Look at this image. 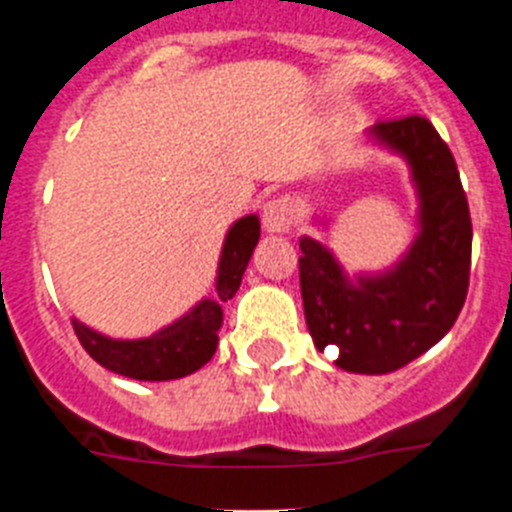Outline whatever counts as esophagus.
<instances>
[{
    "instance_id": "1",
    "label": "esophagus",
    "mask_w": 512,
    "mask_h": 512,
    "mask_svg": "<svg viewBox=\"0 0 512 512\" xmlns=\"http://www.w3.org/2000/svg\"><path fill=\"white\" fill-rule=\"evenodd\" d=\"M261 220H264V228L269 230V233H287V230H292V225H295V207H292V202H289L287 197L269 200L264 205Z\"/></svg>"
}]
</instances>
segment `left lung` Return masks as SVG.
<instances>
[{
    "label": "left lung",
    "mask_w": 512,
    "mask_h": 512,
    "mask_svg": "<svg viewBox=\"0 0 512 512\" xmlns=\"http://www.w3.org/2000/svg\"><path fill=\"white\" fill-rule=\"evenodd\" d=\"M413 166L420 192L418 241L384 277H343L320 243L300 241V289L310 336L338 348L336 366L356 374L402 369L441 341L459 318L472 269V217L454 153L431 120L392 117L374 128Z\"/></svg>",
    "instance_id": "obj_1"
}]
</instances>
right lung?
<instances>
[{"label": "right lung", "mask_w": 512, "mask_h": 512, "mask_svg": "<svg viewBox=\"0 0 512 512\" xmlns=\"http://www.w3.org/2000/svg\"><path fill=\"white\" fill-rule=\"evenodd\" d=\"M259 235V217H241L225 238L220 271H217V300L200 302L189 315L176 320L169 328L158 330L156 336L140 341H112L74 320L76 338L97 364L122 377L166 382L197 372L215 354L217 330L223 325L220 305L228 302L241 287L243 271L259 243Z\"/></svg>", "instance_id": "obj_1"}]
</instances>
